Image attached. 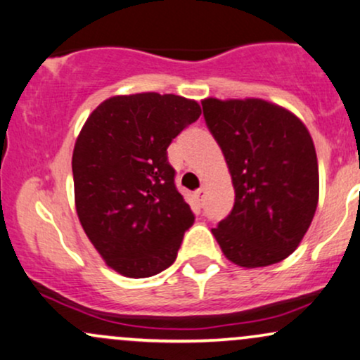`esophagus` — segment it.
Returning a JSON list of instances; mask_svg holds the SVG:
<instances>
[{
    "label": "esophagus",
    "mask_w": 360,
    "mask_h": 360,
    "mask_svg": "<svg viewBox=\"0 0 360 360\" xmlns=\"http://www.w3.org/2000/svg\"><path fill=\"white\" fill-rule=\"evenodd\" d=\"M205 196H206V186L203 184L201 186L200 189H196V191H194V198H196V201L200 205H203V201H205Z\"/></svg>",
    "instance_id": "34e87169"
}]
</instances>
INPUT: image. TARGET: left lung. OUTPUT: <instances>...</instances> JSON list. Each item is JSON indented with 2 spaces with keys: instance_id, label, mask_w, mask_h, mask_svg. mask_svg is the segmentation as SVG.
<instances>
[{
  "instance_id": "8db88e82",
  "label": "left lung",
  "mask_w": 360,
  "mask_h": 360,
  "mask_svg": "<svg viewBox=\"0 0 360 360\" xmlns=\"http://www.w3.org/2000/svg\"><path fill=\"white\" fill-rule=\"evenodd\" d=\"M235 189V203L212 232L230 262L245 269L281 262L298 249L318 205V160L307 125L276 103L201 101Z\"/></svg>"
}]
</instances>
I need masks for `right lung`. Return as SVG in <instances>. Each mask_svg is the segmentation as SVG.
Wrapping results in <instances>:
<instances>
[{
  "label": "right lung",
  "instance_id": "right-lung-1",
  "mask_svg": "<svg viewBox=\"0 0 360 360\" xmlns=\"http://www.w3.org/2000/svg\"><path fill=\"white\" fill-rule=\"evenodd\" d=\"M201 115L198 101L137 93L105 100L72 152L74 201L106 266L150 278L176 260L194 214L176 189L167 147Z\"/></svg>",
  "mask_w": 360,
  "mask_h": 360
}]
</instances>
